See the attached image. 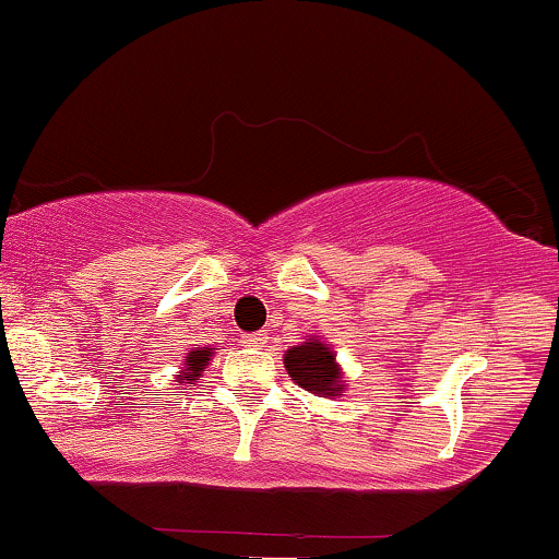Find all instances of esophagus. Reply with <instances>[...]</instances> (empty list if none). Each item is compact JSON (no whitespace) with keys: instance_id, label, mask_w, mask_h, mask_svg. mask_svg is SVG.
<instances>
[{"instance_id":"1","label":"esophagus","mask_w":559,"mask_h":559,"mask_svg":"<svg viewBox=\"0 0 559 559\" xmlns=\"http://www.w3.org/2000/svg\"><path fill=\"white\" fill-rule=\"evenodd\" d=\"M265 333H262V331H258V333H243V344H247V346H262V344H265Z\"/></svg>"}]
</instances>
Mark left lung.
Returning <instances> with one entry per match:
<instances>
[{
	"label": "left lung",
	"mask_w": 559,
	"mask_h": 559,
	"mask_svg": "<svg viewBox=\"0 0 559 559\" xmlns=\"http://www.w3.org/2000/svg\"><path fill=\"white\" fill-rule=\"evenodd\" d=\"M284 365L288 376L299 383L301 389L312 391V394H329L336 396L342 391V373H338L336 357L331 349L320 342H305L294 349L286 352Z\"/></svg>",
	"instance_id": "obj_1"
}]
</instances>
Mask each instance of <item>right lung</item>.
Returning <instances> with one entry per match:
<instances>
[{"mask_svg": "<svg viewBox=\"0 0 559 559\" xmlns=\"http://www.w3.org/2000/svg\"><path fill=\"white\" fill-rule=\"evenodd\" d=\"M210 355H213V352H210L207 346L189 352V357H186V373L181 376V381H199V378H202L204 365L210 362Z\"/></svg>", "mask_w": 559, "mask_h": 559, "instance_id": "1", "label": "right lung"}]
</instances>
